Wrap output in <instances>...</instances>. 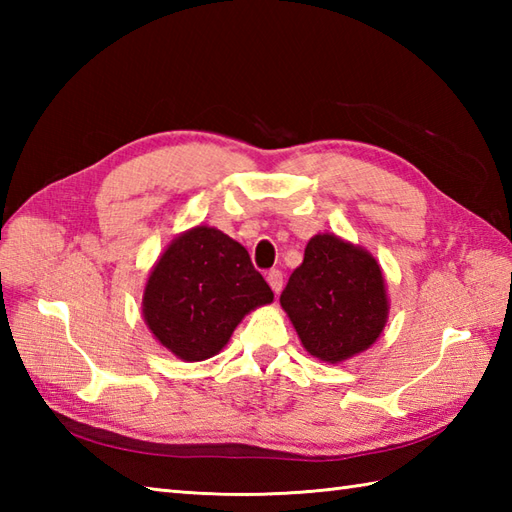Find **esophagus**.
<instances>
[{"instance_id": "34e87169", "label": "esophagus", "mask_w": 512, "mask_h": 512, "mask_svg": "<svg viewBox=\"0 0 512 512\" xmlns=\"http://www.w3.org/2000/svg\"><path fill=\"white\" fill-rule=\"evenodd\" d=\"M266 279H268L270 288L275 290V295H279V292H281V286H284V273H281V270H277V268H273V270H268Z\"/></svg>"}]
</instances>
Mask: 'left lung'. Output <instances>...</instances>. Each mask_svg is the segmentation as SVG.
I'll return each instance as SVG.
<instances>
[{"label":"left lung","mask_w":512,"mask_h":512,"mask_svg":"<svg viewBox=\"0 0 512 512\" xmlns=\"http://www.w3.org/2000/svg\"><path fill=\"white\" fill-rule=\"evenodd\" d=\"M279 303L301 345L325 363L347 361L376 343L389 312L383 270L372 253L334 233L310 239Z\"/></svg>","instance_id":"1"}]
</instances>
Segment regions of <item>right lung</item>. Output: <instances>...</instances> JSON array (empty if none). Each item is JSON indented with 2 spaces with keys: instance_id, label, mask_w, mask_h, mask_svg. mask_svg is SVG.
<instances>
[{
  "instance_id": "1",
  "label": "right lung",
  "mask_w": 512,
  "mask_h": 512,
  "mask_svg": "<svg viewBox=\"0 0 512 512\" xmlns=\"http://www.w3.org/2000/svg\"><path fill=\"white\" fill-rule=\"evenodd\" d=\"M273 297L242 244L213 226H195L151 268L143 317L160 345L193 363L220 352L239 321Z\"/></svg>"
}]
</instances>
